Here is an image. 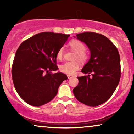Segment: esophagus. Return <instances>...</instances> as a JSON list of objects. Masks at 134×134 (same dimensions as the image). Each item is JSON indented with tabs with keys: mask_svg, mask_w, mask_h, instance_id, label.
Listing matches in <instances>:
<instances>
[{
	"mask_svg": "<svg viewBox=\"0 0 134 134\" xmlns=\"http://www.w3.org/2000/svg\"><path fill=\"white\" fill-rule=\"evenodd\" d=\"M72 77H74L73 76H72V75H67V77H68V79H70V78H72Z\"/></svg>",
	"mask_w": 134,
	"mask_h": 134,
	"instance_id": "1",
	"label": "esophagus"
}]
</instances>
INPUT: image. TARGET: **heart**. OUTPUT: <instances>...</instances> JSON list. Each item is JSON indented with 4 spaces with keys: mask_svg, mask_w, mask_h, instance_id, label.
I'll use <instances>...</instances> for the list:
<instances>
[{
    "mask_svg": "<svg viewBox=\"0 0 134 134\" xmlns=\"http://www.w3.org/2000/svg\"><path fill=\"white\" fill-rule=\"evenodd\" d=\"M69 46L76 52L75 58H77L79 60L84 61L87 58L86 53L84 52L86 47L83 43L77 40H72L69 43ZM64 55V48H60L57 53L58 59H62ZM79 68V63L77 61L66 62L60 65L61 72L67 74H73Z\"/></svg>",
    "mask_w": 134,
    "mask_h": 134,
    "instance_id": "b5f03b06",
    "label": "heart"
}]
</instances>
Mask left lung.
Instances as JSON below:
<instances>
[{
  "label": "left lung",
  "mask_w": 134,
  "mask_h": 134,
  "mask_svg": "<svg viewBox=\"0 0 134 134\" xmlns=\"http://www.w3.org/2000/svg\"><path fill=\"white\" fill-rule=\"evenodd\" d=\"M76 37L87 46L91 56L81 70L87 76L78 77L79 84L74 88V94L82 103L96 107L105 103L117 87L121 76L120 57L116 47L104 35L86 32Z\"/></svg>",
  "instance_id": "1"
}]
</instances>
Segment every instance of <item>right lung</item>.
I'll return each instance as SVG.
<instances>
[{
    "label": "right lung",
    "instance_id": "1",
    "mask_svg": "<svg viewBox=\"0 0 134 134\" xmlns=\"http://www.w3.org/2000/svg\"><path fill=\"white\" fill-rule=\"evenodd\" d=\"M69 35L43 32L20 44L12 67V77L17 93L23 101L40 107L52 101L67 76L57 70V53Z\"/></svg>",
    "mask_w": 134,
    "mask_h": 134
}]
</instances>
